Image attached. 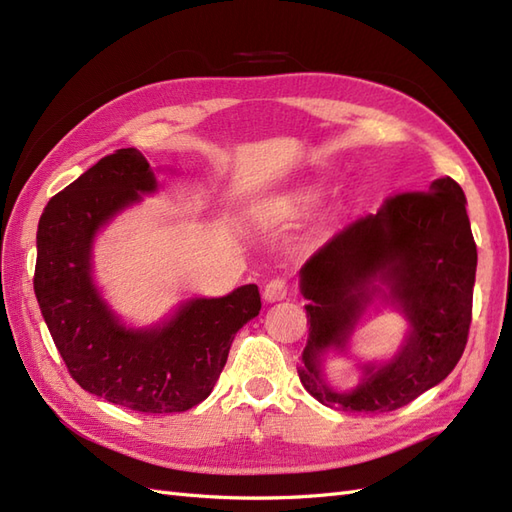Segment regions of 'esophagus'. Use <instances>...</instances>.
<instances>
[{"label": "esophagus", "instance_id": "esophagus-1", "mask_svg": "<svg viewBox=\"0 0 512 512\" xmlns=\"http://www.w3.org/2000/svg\"><path fill=\"white\" fill-rule=\"evenodd\" d=\"M286 293H289V286H286V282L282 278H276L265 286L263 297H265V302H280V299L286 297Z\"/></svg>", "mask_w": 512, "mask_h": 512}]
</instances>
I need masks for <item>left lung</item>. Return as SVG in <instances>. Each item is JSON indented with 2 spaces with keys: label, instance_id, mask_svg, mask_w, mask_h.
<instances>
[{
  "label": "left lung",
  "instance_id": "8db88e82",
  "mask_svg": "<svg viewBox=\"0 0 512 512\" xmlns=\"http://www.w3.org/2000/svg\"><path fill=\"white\" fill-rule=\"evenodd\" d=\"M465 206L452 178L397 193L299 269L310 328L297 373L317 402L345 413H391L450 376L467 345L478 265ZM378 294L403 310L411 332L389 364L366 366L356 390L336 392L322 378L320 358L332 346L344 349Z\"/></svg>",
  "mask_w": 512,
  "mask_h": 512
}]
</instances>
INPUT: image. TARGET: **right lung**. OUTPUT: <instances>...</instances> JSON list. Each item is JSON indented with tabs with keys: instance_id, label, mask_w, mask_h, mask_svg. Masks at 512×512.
<instances>
[{
	"instance_id": "obj_1",
	"label": "right lung",
	"mask_w": 512,
	"mask_h": 512,
	"mask_svg": "<svg viewBox=\"0 0 512 512\" xmlns=\"http://www.w3.org/2000/svg\"><path fill=\"white\" fill-rule=\"evenodd\" d=\"M139 149H117L49 199L36 232L34 293L49 334L84 391L136 413H184L204 402L234 334L260 313L256 284L195 297L154 328H126L93 284L99 228L156 191Z\"/></svg>"
}]
</instances>
